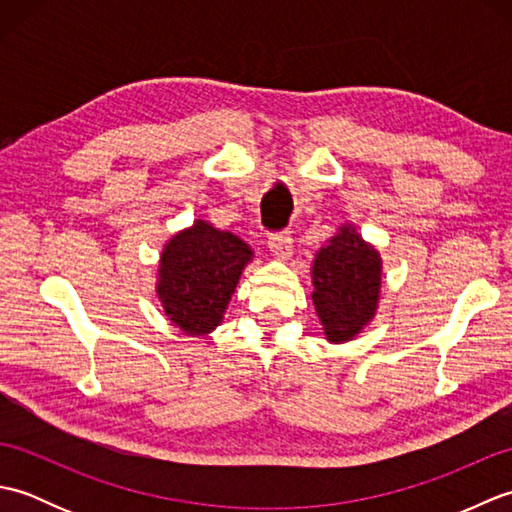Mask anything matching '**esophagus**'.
I'll list each match as a JSON object with an SVG mask.
<instances>
[{
    "mask_svg": "<svg viewBox=\"0 0 512 512\" xmlns=\"http://www.w3.org/2000/svg\"><path fill=\"white\" fill-rule=\"evenodd\" d=\"M268 248L275 257L286 259L292 255V237L288 231H279L268 237Z\"/></svg>",
    "mask_w": 512,
    "mask_h": 512,
    "instance_id": "esophagus-1",
    "label": "esophagus"
}]
</instances>
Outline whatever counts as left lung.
<instances>
[{
  "label": "left lung",
  "mask_w": 512,
  "mask_h": 512,
  "mask_svg": "<svg viewBox=\"0 0 512 512\" xmlns=\"http://www.w3.org/2000/svg\"><path fill=\"white\" fill-rule=\"evenodd\" d=\"M314 292L325 336L350 341L374 317L380 295V255L352 226H341L312 266Z\"/></svg>",
  "instance_id": "left-lung-1"
}]
</instances>
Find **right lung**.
I'll return each instance as SVG.
<instances>
[{"mask_svg":"<svg viewBox=\"0 0 512 512\" xmlns=\"http://www.w3.org/2000/svg\"><path fill=\"white\" fill-rule=\"evenodd\" d=\"M250 257L242 239L204 220L173 235L162 250L156 290L169 321L191 336L213 332Z\"/></svg>","mask_w":512,"mask_h":512,"instance_id":"right-lung-1","label":"right lung"}]
</instances>
